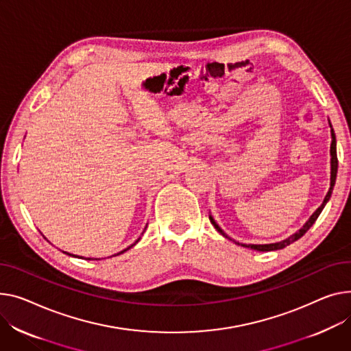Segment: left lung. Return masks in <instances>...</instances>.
Listing matches in <instances>:
<instances>
[{"instance_id": "left-lung-1", "label": "left lung", "mask_w": 351, "mask_h": 351, "mask_svg": "<svg viewBox=\"0 0 351 351\" xmlns=\"http://www.w3.org/2000/svg\"><path fill=\"white\" fill-rule=\"evenodd\" d=\"M329 125H330V134H332V144H330V156H332V158H330V188H329V192H328V195H326L323 203L317 207V210L309 217V220H308L305 224H303V227H302L300 230H298V231L295 232V234H292L291 237H288V239H285V240H282V241H278V243H271V244H243V243H237V241H234L232 239H230V237L226 234V232L220 228V226L216 223V220L213 219V216L208 215L210 221H212V224L215 226V228L220 232L221 236H224L226 239H228V240H231V241H234L236 244H239V245H241V247L251 248V250H255V251H275V250H282V248H285L287 245L295 243L296 240H299L303 234H305V232H306V231L315 224V221L317 220V217H319V215L322 213V210L324 208L326 203L329 202V199H330V196H332V192H333V188H335V183H336L337 165H339V162H337V151H336V135H335V131H333V128H332L330 121H329Z\"/></svg>"}]
</instances>
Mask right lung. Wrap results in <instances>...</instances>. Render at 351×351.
Masks as SVG:
<instances>
[{
  "mask_svg": "<svg viewBox=\"0 0 351 351\" xmlns=\"http://www.w3.org/2000/svg\"><path fill=\"white\" fill-rule=\"evenodd\" d=\"M145 228H147V227H145ZM144 231H145V230H144ZM45 239H46V237H45ZM139 239H141V237H139ZM139 239H138V240H136V241H135V243H134V244H131V245H130V247H127V248H125V250H123V251H120V252H117V254H114V255H112V256H115V255H120V254H123V252H125V251H127V250H130V248H131V247H134V245H135V244H136V243H138V241H139ZM63 252H66V251H63ZM66 254H67V255H72V256H77V258H79V255H73V254H69V252H66ZM80 258H82V256H80ZM86 260H93V258H86ZM95 260H100V258H95Z\"/></svg>",
  "mask_w": 351,
  "mask_h": 351,
  "instance_id": "right-lung-1",
  "label": "right lung"
}]
</instances>
